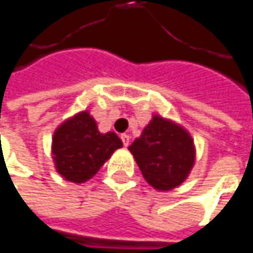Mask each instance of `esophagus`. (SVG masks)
Segmentation results:
<instances>
[{
    "label": "esophagus",
    "instance_id": "34e87169",
    "mask_svg": "<svg viewBox=\"0 0 253 253\" xmlns=\"http://www.w3.org/2000/svg\"><path fill=\"white\" fill-rule=\"evenodd\" d=\"M122 140H123V145H125V146H128V143H130V136L126 134V133H123V134H122Z\"/></svg>",
    "mask_w": 253,
    "mask_h": 253
}]
</instances>
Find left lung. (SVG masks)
Returning a JSON list of instances; mask_svg holds the SVG:
<instances>
[{"instance_id":"obj_1","label":"left lung","mask_w":253,"mask_h":253,"mask_svg":"<svg viewBox=\"0 0 253 253\" xmlns=\"http://www.w3.org/2000/svg\"><path fill=\"white\" fill-rule=\"evenodd\" d=\"M128 151L148 184L160 192L173 190L186 181L196 160L189 130L160 114L152 116Z\"/></svg>"}]
</instances>
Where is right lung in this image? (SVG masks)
I'll return each mask as SVG.
<instances>
[{"label":"right lung","instance_id":"obj_1","mask_svg":"<svg viewBox=\"0 0 253 253\" xmlns=\"http://www.w3.org/2000/svg\"><path fill=\"white\" fill-rule=\"evenodd\" d=\"M122 146L123 142L114 131L101 133L95 119L84 110L55 128L51 154L57 173L67 181L80 184L95 176Z\"/></svg>","mask_w":253,"mask_h":253}]
</instances>
